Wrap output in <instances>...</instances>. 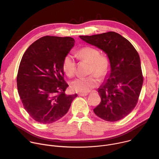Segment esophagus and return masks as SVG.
Wrapping results in <instances>:
<instances>
[{"instance_id":"1","label":"esophagus","mask_w":159,"mask_h":159,"mask_svg":"<svg viewBox=\"0 0 159 159\" xmlns=\"http://www.w3.org/2000/svg\"><path fill=\"white\" fill-rule=\"evenodd\" d=\"M78 95L79 96H85L88 95V93H79Z\"/></svg>"}]
</instances>
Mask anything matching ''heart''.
I'll list each match as a JSON object with an SVG mask.
<instances>
[{
	"mask_svg": "<svg viewBox=\"0 0 159 159\" xmlns=\"http://www.w3.org/2000/svg\"><path fill=\"white\" fill-rule=\"evenodd\" d=\"M79 58L90 63L89 74L86 77L77 78L70 82L71 91L85 93L95 88L99 84V79H105L111 70V62L107 56L100 54V51L93 47L86 46L79 49L77 52ZM76 61L74 56L68 54L64 57L62 68L68 77L74 76L76 71ZM98 77L97 78V77Z\"/></svg>",
	"mask_w": 159,
	"mask_h": 159,
	"instance_id": "b5f03b06",
	"label": "heart"
}]
</instances>
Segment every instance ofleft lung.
Masks as SVG:
<instances>
[{"label":"left lung","mask_w":159,"mask_h":159,"mask_svg":"<svg viewBox=\"0 0 159 159\" xmlns=\"http://www.w3.org/2000/svg\"><path fill=\"white\" fill-rule=\"evenodd\" d=\"M80 38L105 52L111 62L107 83L98 89L100 103L94 113L106 121L115 122L126 117L136 106L143 76L139 56L127 39L108 32Z\"/></svg>","instance_id":"8db88e82"}]
</instances>
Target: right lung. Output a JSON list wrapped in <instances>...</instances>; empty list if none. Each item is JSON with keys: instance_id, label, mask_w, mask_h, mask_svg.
<instances>
[{"instance_id": "add662e5", "label": "right lung", "mask_w": 159, "mask_h": 159, "mask_svg": "<svg viewBox=\"0 0 159 159\" xmlns=\"http://www.w3.org/2000/svg\"><path fill=\"white\" fill-rule=\"evenodd\" d=\"M69 37L44 36L28 48L17 74V88L23 107L36 122L51 124L63 117L77 96L66 95L64 57L74 46Z\"/></svg>"}]
</instances>
